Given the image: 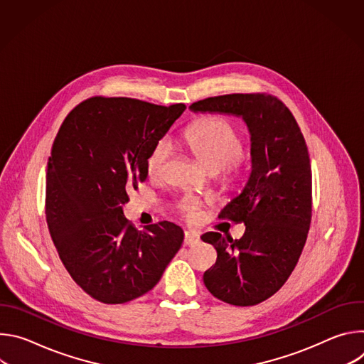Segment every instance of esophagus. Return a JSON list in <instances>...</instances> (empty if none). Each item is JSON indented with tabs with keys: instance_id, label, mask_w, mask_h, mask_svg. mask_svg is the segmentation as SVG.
<instances>
[{
	"instance_id": "obj_1",
	"label": "esophagus",
	"mask_w": 364,
	"mask_h": 364,
	"mask_svg": "<svg viewBox=\"0 0 364 364\" xmlns=\"http://www.w3.org/2000/svg\"><path fill=\"white\" fill-rule=\"evenodd\" d=\"M198 240H200V236H198L197 232H194V230H187V232L184 233V245H187V246L196 245V243H198Z\"/></svg>"
}]
</instances>
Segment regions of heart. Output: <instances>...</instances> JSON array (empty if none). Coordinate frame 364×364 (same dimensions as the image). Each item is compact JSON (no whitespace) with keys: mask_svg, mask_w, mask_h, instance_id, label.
<instances>
[{"mask_svg":"<svg viewBox=\"0 0 364 364\" xmlns=\"http://www.w3.org/2000/svg\"><path fill=\"white\" fill-rule=\"evenodd\" d=\"M184 141L201 166L209 173L222 171L225 180H233L240 170L242 136L239 129L225 118H207L193 124L184 134ZM170 154V142L163 139L154 145L146 159V171L159 177L166 168ZM183 210L190 218L198 212V203L187 200Z\"/></svg>","mask_w":364,"mask_h":364,"instance_id":"obj_1","label":"heart"}]
</instances>
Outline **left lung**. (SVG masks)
<instances>
[{
	"instance_id": "left-lung-1",
	"label": "left lung",
	"mask_w": 364,
	"mask_h": 364,
	"mask_svg": "<svg viewBox=\"0 0 364 364\" xmlns=\"http://www.w3.org/2000/svg\"><path fill=\"white\" fill-rule=\"evenodd\" d=\"M194 114L242 118L250 135V173L219 218L243 222L240 239L207 232L218 261L204 272L205 288L232 305H255L289 278L311 223V164L301 129L284 103L262 93H233L193 103Z\"/></svg>"
}]
</instances>
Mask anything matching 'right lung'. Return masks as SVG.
I'll list each match as a JSON object with an SVG mask.
<instances>
[{"mask_svg":"<svg viewBox=\"0 0 364 364\" xmlns=\"http://www.w3.org/2000/svg\"><path fill=\"white\" fill-rule=\"evenodd\" d=\"M183 103L90 97L63 121L46 174L50 236L73 281L92 298L124 304L151 291L181 247L171 222L136 230L124 216L128 193L146 180V159Z\"/></svg>","mask_w":364,"mask_h":364,"instance_id":"right-lung-1","label":"right lung"}]
</instances>
